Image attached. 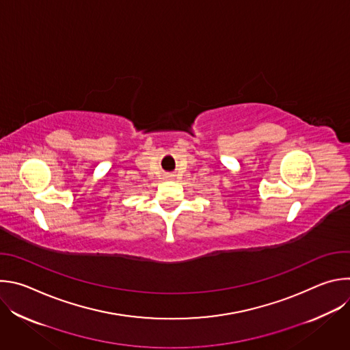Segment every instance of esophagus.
<instances>
[{
  "mask_svg": "<svg viewBox=\"0 0 350 350\" xmlns=\"http://www.w3.org/2000/svg\"><path fill=\"white\" fill-rule=\"evenodd\" d=\"M173 177H174L173 174H166V176H165V178H166V180H172Z\"/></svg>",
  "mask_w": 350,
  "mask_h": 350,
  "instance_id": "obj_1",
  "label": "esophagus"
}]
</instances>
